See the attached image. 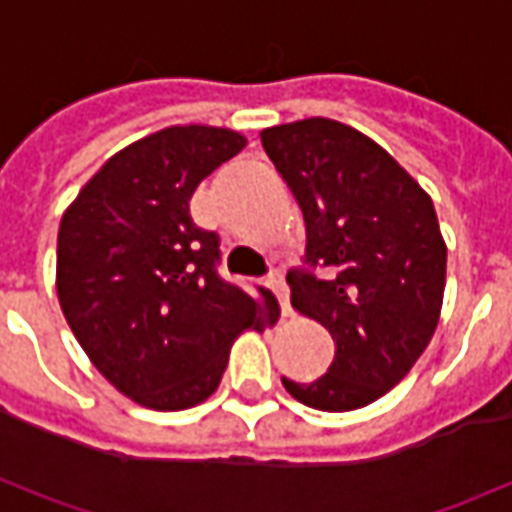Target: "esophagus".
Masks as SVG:
<instances>
[{
    "instance_id": "esophagus-1",
    "label": "esophagus",
    "mask_w": 512,
    "mask_h": 512,
    "mask_svg": "<svg viewBox=\"0 0 512 512\" xmlns=\"http://www.w3.org/2000/svg\"><path fill=\"white\" fill-rule=\"evenodd\" d=\"M268 288L277 293L279 307H282V315H290V301H288V285H285V277H282V271H271L268 274Z\"/></svg>"
}]
</instances>
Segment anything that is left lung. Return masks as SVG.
<instances>
[{
  "instance_id": "obj_1",
  "label": "left lung",
  "mask_w": 512,
  "mask_h": 512,
  "mask_svg": "<svg viewBox=\"0 0 512 512\" xmlns=\"http://www.w3.org/2000/svg\"><path fill=\"white\" fill-rule=\"evenodd\" d=\"M263 147L307 224L290 304L329 329L334 362L318 381L282 384L321 411L370 406L400 384L439 323L447 244L428 191L356 128L310 117L266 128Z\"/></svg>"
}]
</instances>
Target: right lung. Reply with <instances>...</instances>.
<instances>
[{"instance_id": "right-lung-1", "label": "right lung", "mask_w": 512, "mask_h": 512, "mask_svg": "<svg viewBox=\"0 0 512 512\" xmlns=\"http://www.w3.org/2000/svg\"><path fill=\"white\" fill-rule=\"evenodd\" d=\"M244 147L230 128L169 126L115 153L62 213V315L98 373L139 406L202 403L235 337L277 321L268 290L260 302L216 274L219 235L189 213L200 180Z\"/></svg>"}]
</instances>
